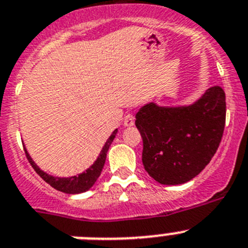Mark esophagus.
I'll list each match as a JSON object with an SVG mask.
<instances>
[{"mask_svg":"<svg viewBox=\"0 0 248 248\" xmlns=\"http://www.w3.org/2000/svg\"><path fill=\"white\" fill-rule=\"evenodd\" d=\"M134 122H135V117L133 115V114H126L125 118H124V125L125 126H133L134 125Z\"/></svg>","mask_w":248,"mask_h":248,"instance_id":"esophagus-1","label":"esophagus"}]
</instances>
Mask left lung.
I'll return each instance as SVG.
<instances>
[{"mask_svg":"<svg viewBox=\"0 0 248 248\" xmlns=\"http://www.w3.org/2000/svg\"><path fill=\"white\" fill-rule=\"evenodd\" d=\"M135 119L148 174L163 185L187 183L202 171L220 145L226 120L225 92L215 85L185 107L149 103Z\"/></svg>","mask_w":248,"mask_h":248,"instance_id":"left-lung-1","label":"left lung"}]
</instances>
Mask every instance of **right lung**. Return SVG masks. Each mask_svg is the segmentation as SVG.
<instances>
[{
    "label": "right lung",
    "mask_w": 248,
    "mask_h": 248,
    "mask_svg": "<svg viewBox=\"0 0 248 248\" xmlns=\"http://www.w3.org/2000/svg\"><path fill=\"white\" fill-rule=\"evenodd\" d=\"M117 133L118 129H115V130L111 133V135L108 138L107 143L104 144L102 151H100L99 156H98L97 160L94 161L93 165L89 169H87L84 172H82V174L79 175H76V176L54 177L52 176V175H48L47 172L42 171V170L36 165V163L32 160V157L30 156V154H28L27 150H26V148L25 153L28 161H30V164L32 165V168L36 170L37 174L42 177L46 183L49 184L52 187H54V189L58 190V191L65 192V194H80V192L88 191L92 186L95 184L98 177H99L100 172H102L103 170V166H104L105 164V159H107V153H108L109 150V146L113 143V140L114 138H115V135H117Z\"/></svg>",
    "instance_id": "1"
}]
</instances>
